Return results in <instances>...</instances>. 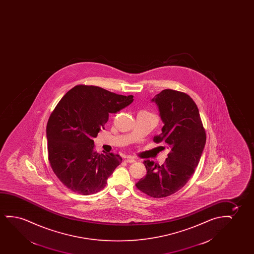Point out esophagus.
Segmentation results:
<instances>
[{"label":"esophagus","instance_id":"1","mask_svg":"<svg viewBox=\"0 0 254 254\" xmlns=\"http://www.w3.org/2000/svg\"><path fill=\"white\" fill-rule=\"evenodd\" d=\"M126 162H127V163H134L135 162V160L132 158V157H127V158H126Z\"/></svg>","mask_w":254,"mask_h":254}]
</instances>
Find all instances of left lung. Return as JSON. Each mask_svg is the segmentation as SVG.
<instances>
[{
	"instance_id": "obj_1",
	"label": "left lung",
	"mask_w": 254,
	"mask_h": 254,
	"mask_svg": "<svg viewBox=\"0 0 254 254\" xmlns=\"http://www.w3.org/2000/svg\"><path fill=\"white\" fill-rule=\"evenodd\" d=\"M154 101L164 126L155 142H164L170 148L162 165L145 160L146 175L136 188L153 198L174 194L188 183L198 166L205 147L206 134L198 107L188 94L165 89L156 94Z\"/></svg>"
}]
</instances>
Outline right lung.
Listing matches in <instances>:
<instances>
[{"label": "right lung", "instance_id": "1", "mask_svg": "<svg viewBox=\"0 0 254 254\" xmlns=\"http://www.w3.org/2000/svg\"><path fill=\"white\" fill-rule=\"evenodd\" d=\"M132 101V95L78 85L56 105L47 124L49 161L56 177L69 190L89 195L106 187L122 159L113 153H98L94 138L104 128L110 114Z\"/></svg>", "mask_w": 254, "mask_h": 254}]
</instances>
